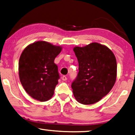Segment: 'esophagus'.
Instances as JSON below:
<instances>
[{
  "label": "esophagus",
  "mask_w": 135,
  "mask_h": 135,
  "mask_svg": "<svg viewBox=\"0 0 135 135\" xmlns=\"http://www.w3.org/2000/svg\"><path fill=\"white\" fill-rule=\"evenodd\" d=\"M62 79L63 81H66V80H67V78H66V76H63Z\"/></svg>",
  "instance_id": "esophagus-1"
}]
</instances>
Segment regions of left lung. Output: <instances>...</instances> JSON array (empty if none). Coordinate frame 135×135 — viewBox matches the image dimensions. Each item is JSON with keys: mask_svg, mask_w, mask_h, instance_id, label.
Returning <instances> with one entry per match:
<instances>
[{"mask_svg": "<svg viewBox=\"0 0 135 135\" xmlns=\"http://www.w3.org/2000/svg\"><path fill=\"white\" fill-rule=\"evenodd\" d=\"M79 72L71 83L76 100L84 105L98 102L108 94L117 78L115 57L107 46L92 42L73 48Z\"/></svg>", "mask_w": 135, "mask_h": 135, "instance_id": "obj_1", "label": "left lung"}]
</instances>
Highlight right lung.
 Here are the masks:
<instances>
[{"label":"right lung","mask_w":135,"mask_h":135,"mask_svg":"<svg viewBox=\"0 0 135 135\" xmlns=\"http://www.w3.org/2000/svg\"><path fill=\"white\" fill-rule=\"evenodd\" d=\"M62 47L39 41L28 45L23 50L18 64L19 77L26 92L41 102L53 96L60 78L55 58Z\"/></svg>","instance_id":"right-lung-1"}]
</instances>
